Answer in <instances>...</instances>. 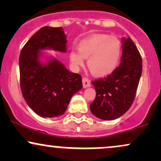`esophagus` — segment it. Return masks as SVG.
<instances>
[{"label": "esophagus", "instance_id": "34e87169", "mask_svg": "<svg viewBox=\"0 0 161 161\" xmlns=\"http://www.w3.org/2000/svg\"><path fill=\"white\" fill-rule=\"evenodd\" d=\"M82 84H83V87L84 88H87V87L91 86V82H90V80L86 77H84L82 79Z\"/></svg>", "mask_w": 161, "mask_h": 161}]
</instances>
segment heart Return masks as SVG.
Segmentation results:
<instances>
[{"label": "heart", "instance_id": "obj_1", "mask_svg": "<svg viewBox=\"0 0 161 161\" xmlns=\"http://www.w3.org/2000/svg\"><path fill=\"white\" fill-rule=\"evenodd\" d=\"M78 48L79 51H70L72 63L75 66H82L84 58L88 59V68L97 76L110 74L118 66L122 52L120 41L104 34L88 37L79 44Z\"/></svg>", "mask_w": 161, "mask_h": 161}]
</instances>
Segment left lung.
<instances>
[{
  "label": "left lung",
  "instance_id": "8db88e82",
  "mask_svg": "<svg viewBox=\"0 0 161 161\" xmlns=\"http://www.w3.org/2000/svg\"><path fill=\"white\" fill-rule=\"evenodd\" d=\"M142 73V59L130 38H123L119 66L111 74L92 81L96 91L90 110L97 118L112 120L123 116L132 106Z\"/></svg>",
  "mask_w": 161,
  "mask_h": 161
}]
</instances>
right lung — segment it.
<instances>
[{
  "label": "right lung",
  "instance_id": "add662e5",
  "mask_svg": "<svg viewBox=\"0 0 161 161\" xmlns=\"http://www.w3.org/2000/svg\"><path fill=\"white\" fill-rule=\"evenodd\" d=\"M61 27L44 26L22 48L19 58L20 88L28 105L42 117L65 113L73 94L82 88V76L69 72L60 61L49 58L43 64L40 51L66 52L67 42Z\"/></svg>",
  "mask_w": 161,
  "mask_h": 161
}]
</instances>
